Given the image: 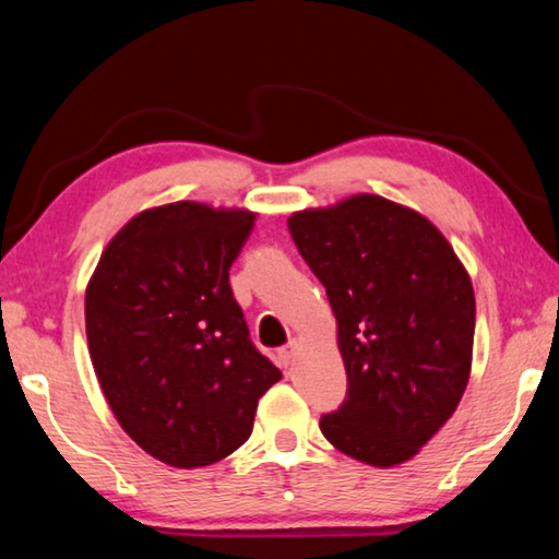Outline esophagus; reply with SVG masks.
<instances>
[{"mask_svg":"<svg viewBox=\"0 0 559 559\" xmlns=\"http://www.w3.org/2000/svg\"><path fill=\"white\" fill-rule=\"evenodd\" d=\"M298 347H300V343L298 340H290V343L286 345V347H281L278 349V359H281V365H290L293 359H296V355H298Z\"/></svg>","mask_w":559,"mask_h":559,"instance_id":"1","label":"esophagus"}]
</instances>
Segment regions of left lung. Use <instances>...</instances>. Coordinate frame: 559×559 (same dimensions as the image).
Masks as SVG:
<instances>
[{
    "label": "left lung",
    "instance_id": "obj_1",
    "mask_svg": "<svg viewBox=\"0 0 559 559\" xmlns=\"http://www.w3.org/2000/svg\"><path fill=\"white\" fill-rule=\"evenodd\" d=\"M288 229L325 286L347 372V400L320 431L349 459L400 466L466 392L476 330L468 271L427 216L377 194L293 212Z\"/></svg>",
    "mask_w": 559,
    "mask_h": 559
}]
</instances>
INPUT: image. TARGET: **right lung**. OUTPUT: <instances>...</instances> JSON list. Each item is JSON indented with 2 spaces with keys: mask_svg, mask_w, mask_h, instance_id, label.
<instances>
[{
  "mask_svg": "<svg viewBox=\"0 0 559 559\" xmlns=\"http://www.w3.org/2000/svg\"><path fill=\"white\" fill-rule=\"evenodd\" d=\"M253 222L202 202L153 206L112 236L86 286L100 390L122 431L167 466L234 453L283 377L249 340L229 283Z\"/></svg>",
  "mask_w": 559,
  "mask_h": 559,
  "instance_id": "1",
  "label": "right lung"
}]
</instances>
